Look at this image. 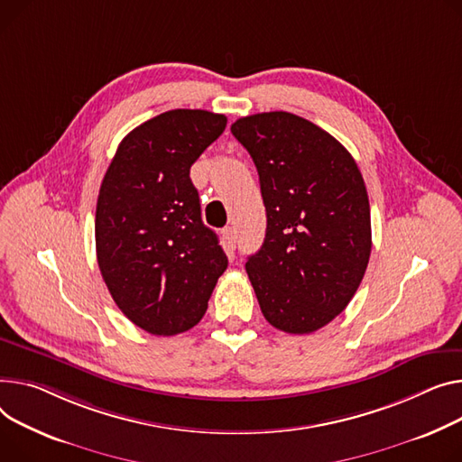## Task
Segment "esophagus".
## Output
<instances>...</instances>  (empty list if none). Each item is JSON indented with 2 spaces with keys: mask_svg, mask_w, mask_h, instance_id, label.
I'll return each instance as SVG.
<instances>
[{
  "mask_svg": "<svg viewBox=\"0 0 462 462\" xmlns=\"http://www.w3.org/2000/svg\"><path fill=\"white\" fill-rule=\"evenodd\" d=\"M223 236H225V239H226V243H228V247H236V243H237V239H236V230L232 228V226H226L225 230H223Z\"/></svg>",
  "mask_w": 462,
  "mask_h": 462,
  "instance_id": "34e87169",
  "label": "esophagus"
}]
</instances>
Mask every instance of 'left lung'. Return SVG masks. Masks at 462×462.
Masks as SVG:
<instances>
[{"label":"left lung","instance_id":"1","mask_svg":"<svg viewBox=\"0 0 462 462\" xmlns=\"http://www.w3.org/2000/svg\"><path fill=\"white\" fill-rule=\"evenodd\" d=\"M230 130L256 165L267 213L262 247L245 263L262 314L310 334L346 310L370 262L364 178L340 143L293 113L243 116Z\"/></svg>","mask_w":462,"mask_h":462}]
</instances>
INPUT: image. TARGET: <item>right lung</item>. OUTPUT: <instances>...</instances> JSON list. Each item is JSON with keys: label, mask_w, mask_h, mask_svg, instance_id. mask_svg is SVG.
<instances>
[{"label": "right lung", "mask_w": 462, "mask_h": 462, "mask_svg": "<svg viewBox=\"0 0 462 462\" xmlns=\"http://www.w3.org/2000/svg\"><path fill=\"white\" fill-rule=\"evenodd\" d=\"M226 128V116L172 109L120 141L97 204V258L132 323L156 336L195 327L228 258L200 217L191 165Z\"/></svg>", "instance_id": "add662e5"}]
</instances>
